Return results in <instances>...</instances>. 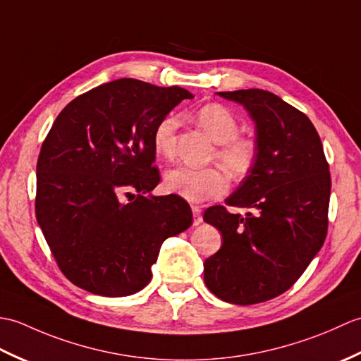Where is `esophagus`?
Listing matches in <instances>:
<instances>
[{"label":"esophagus","mask_w":361,"mask_h":361,"mask_svg":"<svg viewBox=\"0 0 361 361\" xmlns=\"http://www.w3.org/2000/svg\"><path fill=\"white\" fill-rule=\"evenodd\" d=\"M192 216H194V225L198 226L203 221V217H202V209L198 208V206H192Z\"/></svg>","instance_id":"esophagus-1"}]
</instances>
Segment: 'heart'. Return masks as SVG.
Listing matches in <instances>:
<instances>
[{
  "label": "heart",
  "mask_w": 361,
  "mask_h": 361,
  "mask_svg": "<svg viewBox=\"0 0 361 361\" xmlns=\"http://www.w3.org/2000/svg\"><path fill=\"white\" fill-rule=\"evenodd\" d=\"M194 119L212 141L217 142L214 157L234 178L247 175L257 158V144L250 136L239 133V122L234 113L221 104H206L195 110ZM178 119L172 114L161 119L153 130L152 142L159 158L172 159ZM164 186L169 192L180 195L188 202L203 203L226 192L228 178L217 167L190 169L173 167L164 175Z\"/></svg>",
  "instance_id": "obj_1"
}]
</instances>
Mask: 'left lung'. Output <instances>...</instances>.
Masks as SVG:
<instances>
[{
  "mask_svg": "<svg viewBox=\"0 0 361 361\" xmlns=\"http://www.w3.org/2000/svg\"><path fill=\"white\" fill-rule=\"evenodd\" d=\"M242 104L256 124L257 158L226 204L203 220L224 237L204 260V283L226 302L250 305L287 291L321 250L327 234L331 172L317 128L270 91L217 93Z\"/></svg>",
  "mask_w": 361,
  "mask_h": 361,
  "instance_id": "8db88e82",
  "label": "left lung"
}]
</instances>
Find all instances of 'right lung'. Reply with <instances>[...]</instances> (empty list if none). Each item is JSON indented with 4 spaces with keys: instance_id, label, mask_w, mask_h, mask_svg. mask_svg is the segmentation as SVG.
Returning <instances> with one entry per match:
<instances>
[{
    "instance_id": "right-lung-1",
    "label": "right lung",
    "mask_w": 361,
    "mask_h": 361,
    "mask_svg": "<svg viewBox=\"0 0 361 361\" xmlns=\"http://www.w3.org/2000/svg\"><path fill=\"white\" fill-rule=\"evenodd\" d=\"M192 97L118 79L78 96L54 121L37 161L35 216L74 286L110 298L136 293L163 242L192 225L181 197H147L159 183L153 130ZM124 195L134 202H122Z\"/></svg>"
}]
</instances>
